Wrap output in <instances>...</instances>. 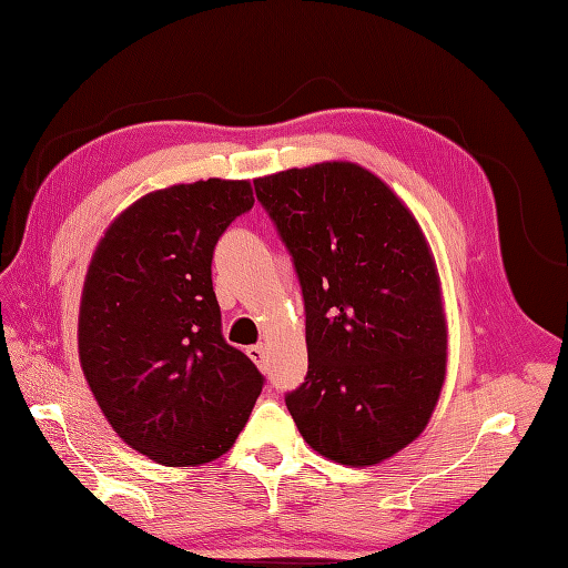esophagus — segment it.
Segmentation results:
<instances>
[{"mask_svg": "<svg viewBox=\"0 0 568 568\" xmlns=\"http://www.w3.org/2000/svg\"><path fill=\"white\" fill-rule=\"evenodd\" d=\"M248 353V358H252L254 363H263V353H266V346H263V344H256V346H252V348H248L246 351Z\"/></svg>", "mask_w": 568, "mask_h": 568, "instance_id": "obj_1", "label": "esophagus"}]
</instances>
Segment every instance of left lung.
Returning a JSON list of instances; mask_svg holds the SVG:
<instances>
[{
  "label": "left lung",
  "mask_w": 568,
  "mask_h": 568,
  "mask_svg": "<svg viewBox=\"0 0 568 568\" xmlns=\"http://www.w3.org/2000/svg\"><path fill=\"white\" fill-rule=\"evenodd\" d=\"M305 300L307 377L285 394L316 453L367 467L426 428L445 379V316L426 236L351 162L254 181Z\"/></svg>",
  "instance_id": "8db88e82"
}]
</instances>
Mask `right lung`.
<instances>
[{
	"label": "right lung",
	"instance_id": "obj_1",
	"mask_svg": "<svg viewBox=\"0 0 568 568\" xmlns=\"http://www.w3.org/2000/svg\"><path fill=\"white\" fill-rule=\"evenodd\" d=\"M254 207L248 181L140 197L101 240L79 310V361L113 430L166 467L224 455L263 375L222 336L215 244Z\"/></svg>",
	"mask_w": 568,
	"mask_h": 568
}]
</instances>
